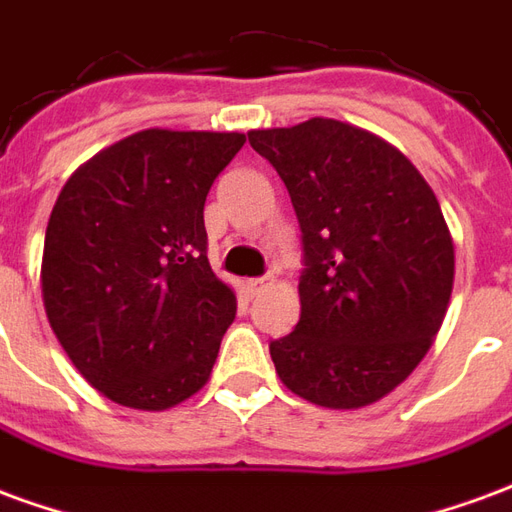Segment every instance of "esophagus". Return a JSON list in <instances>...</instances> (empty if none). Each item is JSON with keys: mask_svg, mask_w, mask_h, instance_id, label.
<instances>
[{"mask_svg": "<svg viewBox=\"0 0 512 512\" xmlns=\"http://www.w3.org/2000/svg\"><path fill=\"white\" fill-rule=\"evenodd\" d=\"M268 285H271V279L268 277H252L244 282V288L249 296H257V293H260V290H266Z\"/></svg>", "mask_w": 512, "mask_h": 512, "instance_id": "34e87169", "label": "esophagus"}]
</instances>
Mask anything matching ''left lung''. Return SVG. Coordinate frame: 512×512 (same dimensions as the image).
Returning <instances> with one entry per match:
<instances>
[{
  "mask_svg": "<svg viewBox=\"0 0 512 512\" xmlns=\"http://www.w3.org/2000/svg\"><path fill=\"white\" fill-rule=\"evenodd\" d=\"M249 145L288 186L304 244L301 318L268 345L277 376L315 406H370L447 315L455 246L439 200L397 147L340 120L249 131Z\"/></svg>",
  "mask_w": 512,
  "mask_h": 512,
  "instance_id": "8db88e82",
  "label": "left lung"
}]
</instances>
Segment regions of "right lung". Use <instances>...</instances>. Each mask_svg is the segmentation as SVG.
<instances>
[{
    "label": "right lung",
    "mask_w": 512,
    "mask_h": 512,
    "mask_svg": "<svg viewBox=\"0 0 512 512\" xmlns=\"http://www.w3.org/2000/svg\"><path fill=\"white\" fill-rule=\"evenodd\" d=\"M244 134L147 128L73 172L54 202L40 288L73 367L120 406L200 392L235 293L208 263L205 197Z\"/></svg>",
    "instance_id": "add662e5"
}]
</instances>
